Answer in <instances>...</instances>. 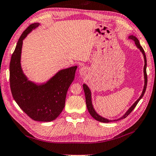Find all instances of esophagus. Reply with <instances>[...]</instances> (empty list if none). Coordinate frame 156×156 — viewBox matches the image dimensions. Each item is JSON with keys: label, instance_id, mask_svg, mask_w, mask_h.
Returning <instances> with one entry per match:
<instances>
[{"label": "esophagus", "instance_id": "34e87169", "mask_svg": "<svg viewBox=\"0 0 156 156\" xmlns=\"http://www.w3.org/2000/svg\"><path fill=\"white\" fill-rule=\"evenodd\" d=\"M86 72H87V69L85 67L80 68V74H82V75H84V74H86Z\"/></svg>", "mask_w": 156, "mask_h": 156}]
</instances>
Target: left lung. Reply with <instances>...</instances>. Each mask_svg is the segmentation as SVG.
<instances>
[{
	"label": "left lung",
	"mask_w": 156,
	"mask_h": 156,
	"mask_svg": "<svg viewBox=\"0 0 156 156\" xmlns=\"http://www.w3.org/2000/svg\"><path fill=\"white\" fill-rule=\"evenodd\" d=\"M129 38H130V39L133 40V41H135V44H136L137 47L139 48V49L140 50V51L142 52L143 56H144V60H145V65H144V76H145V85H144V88H143V92H142V94H141L140 98L137 100L136 102H135L134 104H133L132 106H131V108L129 109L127 111V112L125 113V114L123 115L122 118H120V119H118V120H121V119H123V118H125L127 116H128L130 114L131 112L134 110V108L136 107V105L137 103H138L139 101L140 100V99L143 98V95H144L145 94V90H146V87H147V72H146V66H147V60H146V56H145V51L144 50H143V48L142 46H140V43H139V41L138 39L135 37L134 36H129ZM83 89H84V94H85V99H86V104H87V110L89 111V112H90V114L91 115V116L93 118L95 119L96 120L98 121H100V122H112V121H117L118 120H108V119L106 118H102V117H101L99 115L98 113L95 112V110H94V108H93V106H92V100H91V92L90 90V89L86 85V84H83Z\"/></svg>",
	"instance_id": "8db88e82"
}]
</instances>
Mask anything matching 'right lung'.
Instances as JSON below:
<instances>
[{
  "mask_svg": "<svg viewBox=\"0 0 156 156\" xmlns=\"http://www.w3.org/2000/svg\"><path fill=\"white\" fill-rule=\"evenodd\" d=\"M39 23H32L20 36L10 62V87L12 95L22 110L32 120L50 122L65 106L66 92L73 82L77 66L61 70L46 84L37 85L27 80L21 67L23 40Z\"/></svg>",
  "mask_w": 156,
  "mask_h": 156,
  "instance_id": "1",
  "label": "right lung"
}]
</instances>
